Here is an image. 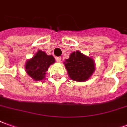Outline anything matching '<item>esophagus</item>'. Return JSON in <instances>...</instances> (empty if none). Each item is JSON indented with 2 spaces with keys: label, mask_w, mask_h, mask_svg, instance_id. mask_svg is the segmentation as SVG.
<instances>
[{
  "label": "esophagus",
  "mask_w": 127,
  "mask_h": 127,
  "mask_svg": "<svg viewBox=\"0 0 127 127\" xmlns=\"http://www.w3.org/2000/svg\"><path fill=\"white\" fill-rule=\"evenodd\" d=\"M56 61H57V62H61V57H56Z\"/></svg>",
  "instance_id": "34e87169"
}]
</instances>
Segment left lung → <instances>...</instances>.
Returning a JSON list of instances; mask_svg holds the SVG:
<instances>
[{
  "mask_svg": "<svg viewBox=\"0 0 127 127\" xmlns=\"http://www.w3.org/2000/svg\"><path fill=\"white\" fill-rule=\"evenodd\" d=\"M64 64L69 77L77 82L86 81L95 70L93 60L79 51L72 52Z\"/></svg>",
  "mask_w": 127,
  "mask_h": 127,
  "instance_id": "obj_1",
  "label": "left lung"
}]
</instances>
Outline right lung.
<instances>
[{"label": "right lung", "mask_w": 127, "mask_h": 127, "mask_svg": "<svg viewBox=\"0 0 127 127\" xmlns=\"http://www.w3.org/2000/svg\"><path fill=\"white\" fill-rule=\"evenodd\" d=\"M55 62V58L52 55H47L41 50H38L31 59L26 62L25 70L34 80H42L45 77L49 66Z\"/></svg>", "instance_id": "add662e5"}]
</instances>
